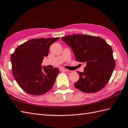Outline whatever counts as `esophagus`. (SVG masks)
I'll list each match as a JSON object with an SVG mask.
<instances>
[{
  "label": "esophagus",
  "instance_id": "1",
  "mask_svg": "<svg viewBox=\"0 0 128 128\" xmlns=\"http://www.w3.org/2000/svg\"><path fill=\"white\" fill-rule=\"evenodd\" d=\"M60 70L63 71H68V70L66 69V68H62V67H61V68H60Z\"/></svg>",
  "mask_w": 128,
  "mask_h": 128
}]
</instances>
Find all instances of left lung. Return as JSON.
I'll return each mask as SVG.
<instances>
[{"mask_svg":"<svg viewBox=\"0 0 128 128\" xmlns=\"http://www.w3.org/2000/svg\"><path fill=\"white\" fill-rule=\"evenodd\" d=\"M73 51L77 61L86 65L75 87L86 93L100 90L109 82L115 67L112 48L100 37L73 34L62 37Z\"/></svg>","mask_w":128,"mask_h":128,"instance_id":"obj_1","label":"left lung"}]
</instances>
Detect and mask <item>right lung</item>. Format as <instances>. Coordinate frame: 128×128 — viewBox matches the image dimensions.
<instances>
[{
    "label": "right lung",
    "instance_id": "obj_1",
    "mask_svg": "<svg viewBox=\"0 0 128 128\" xmlns=\"http://www.w3.org/2000/svg\"><path fill=\"white\" fill-rule=\"evenodd\" d=\"M60 37L33 39L16 48L11 57L12 74L26 92L41 95L53 87L60 70L48 68L41 64L48 54L50 46Z\"/></svg>",
    "mask_w": 128,
    "mask_h": 128
}]
</instances>
